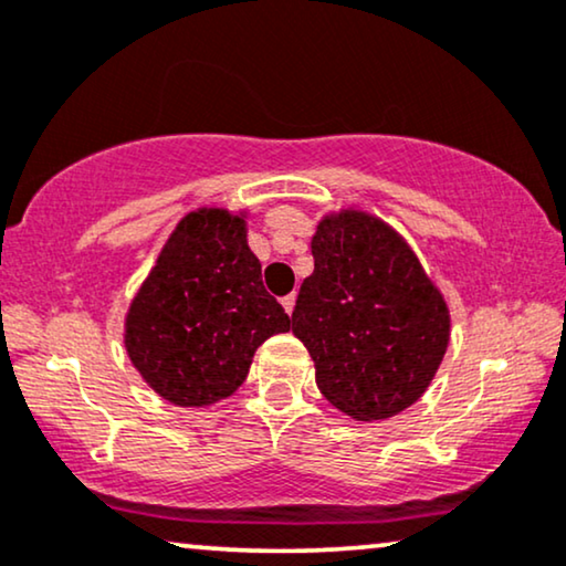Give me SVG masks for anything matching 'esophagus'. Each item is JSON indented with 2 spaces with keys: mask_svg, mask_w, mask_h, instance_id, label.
Listing matches in <instances>:
<instances>
[{
  "mask_svg": "<svg viewBox=\"0 0 566 566\" xmlns=\"http://www.w3.org/2000/svg\"><path fill=\"white\" fill-rule=\"evenodd\" d=\"M281 304H283V310L291 314V312H293V306H296V293H289V296H283V298H281Z\"/></svg>",
  "mask_w": 566,
  "mask_h": 566,
  "instance_id": "34e87169",
  "label": "esophagus"
}]
</instances>
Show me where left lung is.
<instances>
[{"label": "left lung", "instance_id": "1", "mask_svg": "<svg viewBox=\"0 0 566 566\" xmlns=\"http://www.w3.org/2000/svg\"><path fill=\"white\" fill-rule=\"evenodd\" d=\"M312 254L291 319L322 395L358 421L413 406L450 343L442 293L406 241L366 212L322 220Z\"/></svg>", "mask_w": 566, "mask_h": 566}]
</instances>
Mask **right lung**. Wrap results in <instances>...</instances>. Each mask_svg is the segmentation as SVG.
<instances>
[{
  "label": "right lung",
  "instance_id": "1",
  "mask_svg": "<svg viewBox=\"0 0 566 566\" xmlns=\"http://www.w3.org/2000/svg\"><path fill=\"white\" fill-rule=\"evenodd\" d=\"M291 319L262 285L244 220L197 210L176 226L127 314V354L160 398L202 408L247 379L254 350Z\"/></svg>",
  "mask_w": 566,
  "mask_h": 566
}]
</instances>
